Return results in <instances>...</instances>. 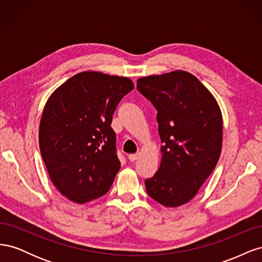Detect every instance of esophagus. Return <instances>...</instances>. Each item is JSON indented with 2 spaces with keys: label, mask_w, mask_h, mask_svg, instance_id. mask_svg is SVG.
Instances as JSON below:
<instances>
[{
  "label": "esophagus",
  "mask_w": 262,
  "mask_h": 262,
  "mask_svg": "<svg viewBox=\"0 0 262 262\" xmlns=\"http://www.w3.org/2000/svg\"><path fill=\"white\" fill-rule=\"evenodd\" d=\"M138 157H139V153H136V154H129V155H128V158H129V161H130V162L137 161V160H138Z\"/></svg>",
  "instance_id": "1"
}]
</instances>
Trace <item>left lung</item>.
Listing matches in <instances>:
<instances>
[{
  "label": "left lung",
  "mask_w": 262,
  "mask_h": 262,
  "mask_svg": "<svg viewBox=\"0 0 262 262\" xmlns=\"http://www.w3.org/2000/svg\"><path fill=\"white\" fill-rule=\"evenodd\" d=\"M138 91L157 110L162 161L145 180L147 194L167 208L189 202L215 168L223 120L213 95L185 71L139 78Z\"/></svg>",
  "instance_id": "obj_1"
}]
</instances>
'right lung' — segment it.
Here are the masks:
<instances>
[{
    "instance_id": "1",
    "label": "right lung",
    "mask_w": 262,
    "mask_h": 262,
    "mask_svg": "<svg viewBox=\"0 0 262 262\" xmlns=\"http://www.w3.org/2000/svg\"><path fill=\"white\" fill-rule=\"evenodd\" d=\"M134 89L128 77L81 72L49 97L39 125V146L52 184L69 200L86 203L108 192L120 161L113 115Z\"/></svg>"
}]
</instances>
